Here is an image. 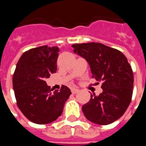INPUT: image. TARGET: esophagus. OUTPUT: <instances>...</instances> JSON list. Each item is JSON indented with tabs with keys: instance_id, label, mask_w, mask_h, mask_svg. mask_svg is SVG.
<instances>
[{
	"instance_id": "esophagus-1",
	"label": "esophagus",
	"mask_w": 146,
	"mask_h": 146,
	"mask_svg": "<svg viewBox=\"0 0 146 146\" xmlns=\"http://www.w3.org/2000/svg\"><path fill=\"white\" fill-rule=\"evenodd\" d=\"M71 91H72V93H73V94H76V93H77V92H79V89L73 88Z\"/></svg>"
}]
</instances>
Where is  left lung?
Masks as SVG:
<instances>
[{"instance_id":"8db88e82","label":"left lung","mask_w":146,"mask_h":146,"mask_svg":"<svg viewBox=\"0 0 146 146\" xmlns=\"http://www.w3.org/2000/svg\"><path fill=\"white\" fill-rule=\"evenodd\" d=\"M74 52L88 62L92 78L102 81V92L91 94L82 106L86 118L99 125H107L120 118L131 102L134 75L127 58L121 51L101 43L72 45Z\"/></svg>"}]
</instances>
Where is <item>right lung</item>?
<instances>
[{"instance_id":"add662e5","label":"right lung","mask_w":146,"mask_h":146,"mask_svg":"<svg viewBox=\"0 0 146 146\" xmlns=\"http://www.w3.org/2000/svg\"><path fill=\"white\" fill-rule=\"evenodd\" d=\"M59 48L47 45L25 51L13 74V89L16 103L31 122L46 124L54 121L63 111L71 95L70 89L62 85L51 92L45 80L56 73Z\"/></svg>"}]
</instances>
